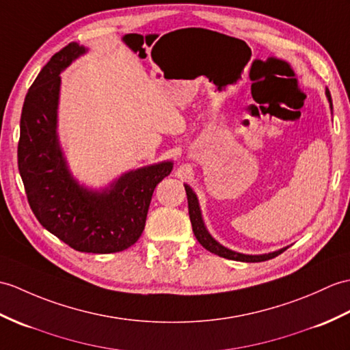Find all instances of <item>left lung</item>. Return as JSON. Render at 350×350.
Returning <instances> with one entry per match:
<instances>
[{
    "label": "left lung",
    "mask_w": 350,
    "mask_h": 350,
    "mask_svg": "<svg viewBox=\"0 0 350 350\" xmlns=\"http://www.w3.org/2000/svg\"><path fill=\"white\" fill-rule=\"evenodd\" d=\"M325 94H327V98H328L329 105L332 109V100H331V94L328 89L325 91ZM185 191H186V195H188V208H189L192 231L195 234V237H197V240L200 241V245L202 247H206L208 252H212V254L226 258V259H232V261H240V262H262V261H267V259L275 258L278 255H280L282 252H285L288 249V247H283V249H279L275 252H271V254H264V255H245V254H239V252H234L228 247L222 246L221 243H217L212 237V235H210V232L206 228L204 221H202V216H201L197 195H195V192L188 185H185Z\"/></svg>",
    "instance_id": "8db88e82"
}]
</instances>
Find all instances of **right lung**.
<instances>
[{
    "label": "right lung",
    "mask_w": 350,
    "mask_h": 350,
    "mask_svg": "<svg viewBox=\"0 0 350 350\" xmlns=\"http://www.w3.org/2000/svg\"><path fill=\"white\" fill-rule=\"evenodd\" d=\"M83 53L79 43L65 46L31 85L22 107L18 165L32 213L49 232L79 252L115 254L140 239L153 191L173 162L131 170L101 191L79 185L56 128L59 75Z\"/></svg>",
    "instance_id": "obj_1"
}]
</instances>
